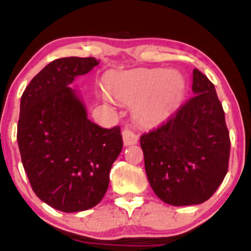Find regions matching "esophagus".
I'll use <instances>...</instances> for the list:
<instances>
[{"instance_id":"obj_1","label":"esophagus","mask_w":251,"mask_h":251,"mask_svg":"<svg viewBox=\"0 0 251 251\" xmlns=\"http://www.w3.org/2000/svg\"><path fill=\"white\" fill-rule=\"evenodd\" d=\"M123 140L124 146H131V144H136L138 141V136L133 132L130 128H124L123 130Z\"/></svg>"}]
</instances>
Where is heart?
Returning a JSON list of instances; mask_svg holds the SVG:
<instances>
[{
  "instance_id": "b5f03b06",
  "label": "heart",
  "mask_w": 251,
  "mask_h": 251,
  "mask_svg": "<svg viewBox=\"0 0 251 251\" xmlns=\"http://www.w3.org/2000/svg\"><path fill=\"white\" fill-rule=\"evenodd\" d=\"M104 88L115 100L132 104L133 119L143 126H154L170 118L181 104L186 80L177 70L133 69L110 73ZM108 100V96H104Z\"/></svg>"
}]
</instances>
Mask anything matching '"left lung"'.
<instances>
[{
	"label": "left lung",
	"instance_id": "left-lung-1",
	"mask_svg": "<svg viewBox=\"0 0 251 251\" xmlns=\"http://www.w3.org/2000/svg\"><path fill=\"white\" fill-rule=\"evenodd\" d=\"M192 90L193 97L140 140L149 184L175 206L206 201L228 171L231 141L214 83L194 69Z\"/></svg>",
	"mask_w": 251,
	"mask_h": 251
}]
</instances>
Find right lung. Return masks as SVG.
Wrapping results in <instances>:
<instances>
[{
	"instance_id": "1",
	"label": "right lung",
	"mask_w": 251,
	"mask_h": 251,
	"mask_svg": "<svg viewBox=\"0 0 251 251\" xmlns=\"http://www.w3.org/2000/svg\"><path fill=\"white\" fill-rule=\"evenodd\" d=\"M96 65L93 57L53 60L20 100L17 140L23 166L35 194L59 211H83L100 203L123 149L120 127L103 128L88 120L69 87Z\"/></svg>"
}]
</instances>
